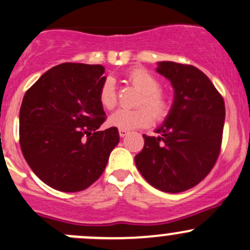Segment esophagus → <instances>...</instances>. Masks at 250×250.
Instances as JSON below:
<instances>
[{"label":"esophagus","instance_id":"esophagus-1","mask_svg":"<svg viewBox=\"0 0 250 250\" xmlns=\"http://www.w3.org/2000/svg\"><path fill=\"white\" fill-rule=\"evenodd\" d=\"M118 133H120L121 138H125V135H128V133H129V132H128V130H125V129H120V130H118Z\"/></svg>","mask_w":250,"mask_h":250}]
</instances>
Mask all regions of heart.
<instances>
[{"instance_id": "b5f03b06", "label": "heart", "mask_w": 250, "mask_h": 250, "mask_svg": "<svg viewBox=\"0 0 250 250\" xmlns=\"http://www.w3.org/2000/svg\"><path fill=\"white\" fill-rule=\"evenodd\" d=\"M127 78L128 82L142 93L137 105L144 107H138L134 110L121 108L110 116V125L120 129L130 130L147 127L151 125L152 117L159 122L164 121L171 111V99L166 93L160 90L161 84L159 79L143 68L130 71ZM99 99L101 105L107 110H112L117 105V90L112 78H106L104 81L99 93Z\"/></svg>"}]
</instances>
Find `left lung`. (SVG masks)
Wrapping results in <instances>:
<instances>
[{
    "mask_svg": "<svg viewBox=\"0 0 250 250\" xmlns=\"http://www.w3.org/2000/svg\"><path fill=\"white\" fill-rule=\"evenodd\" d=\"M157 73L171 82L173 104L159 137L144 138L134 157L147 183L166 193L190 189L209 174L219 157L225 125V101L197 67L164 61Z\"/></svg>",
    "mask_w": 250,
    "mask_h": 250,
    "instance_id": "8db88e82",
    "label": "left lung"
}]
</instances>
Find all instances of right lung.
I'll list each match as a JSON object with an SVG mask.
<instances>
[{
    "label": "right lung",
    "instance_id": "obj_1",
    "mask_svg": "<svg viewBox=\"0 0 250 250\" xmlns=\"http://www.w3.org/2000/svg\"><path fill=\"white\" fill-rule=\"evenodd\" d=\"M100 64L62 63L28 89L19 111V143L34 173L61 192H81L103 174L120 142L116 127L99 130L106 113Z\"/></svg>",
    "mask_w": 250,
    "mask_h": 250
}]
</instances>
